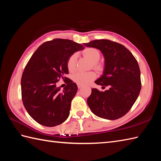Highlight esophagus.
Returning <instances> with one entry per match:
<instances>
[{
	"instance_id": "34e87169",
	"label": "esophagus",
	"mask_w": 161,
	"mask_h": 161,
	"mask_svg": "<svg viewBox=\"0 0 161 161\" xmlns=\"http://www.w3.org/2000/svg\"><path fill=\"white\" fill-rule=\"evenodd\" d=\"M77 86H78V88H80H80H81L83 87L82 85H80V84H78Z\"/></svg>"
}]
</instances>
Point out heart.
<instances>
[{"label":"heart","mask_w":161,"mask_h":161,"mask_svg":"<svg viewBox=\"0 0 161 161\" xmlns=\"http://www.w3.org/2000/svg\"><path fill=\"white\" fill-rule=\"evenodd\" d=\"M83 54L88 58L93 63V66L95 68H99V65L97 61L100 58V53L99 51L93 47H89V48L85 49L83 51ZM76 64H77V54L74 53L72 54L68 58L67 61V67L68 69L70 72L74 71L76 69ZM96 77V74L94 72H77L75 73L73 79V80L78 84L80 85H86L91 82L92 81L94 80Z\"/></svg>","instance_id":"heart-1"}]
</instances>
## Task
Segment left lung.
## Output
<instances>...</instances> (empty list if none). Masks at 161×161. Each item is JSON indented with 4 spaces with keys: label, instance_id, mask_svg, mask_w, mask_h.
Segmentation results:
<instances>
[{
    "label": "left lung",
    "instance_id": "obj_1",
    "mask_svg": "<svg viewBox=\"0 0 161 161\" xmlns=\"http://www.w3.org/2000/svg\"><path fill=\"white\" fill-rule=\"evenodd\" d=\"M84 45L100 50L103 54L104 73L95 83L109 86L104 92L92 88L87 100L88 107L102 118L116 119L122 117L135 103L141 89L138 61L126 47L110 40H94Z\"/></svg>",
    "mask_w": 161,
    "mask_h": 161
}]
</instances>
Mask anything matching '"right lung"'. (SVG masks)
<instances>
[{"label": "right lung", "mask_w": 161, "mask_h": 161, "mask_svg": "<svg viewBox=\"0 0 161 161\" xmlns=\"http://www.w3.org/2000/svg\"><path fill=\"white\" fill-rule=\"evenodd\" d=\"M84 48L73 41L55 39L41 45L27 64L20 82L22 100L29 115L39 124L54 126L69 116L77 86L66 77L67 61ZM61 78L67 84L63 92L56 86Z\"/></svg>", "instance_id": "1"}]
</instances>
